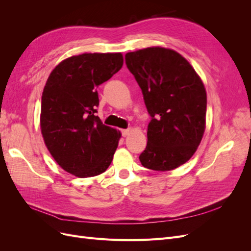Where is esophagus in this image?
Returning a JSON list of instances; mask_svg holds the SVG:
<instances>
[{
    "label": "esophagus",
    "instance_id": "esophagus-1",
    "mask_svg": "<svg viewBox=\"0 0 251 251\" xmlns=\"http://www.w3.org/2000/svg\"><path fill=\"white\" fill-rule=\"evenodd\" d=\"M131 133V128H126V130H121V134H123L124 137H126V136Z\"/></svg>",
    "mask_w": 251,
    "mask_h": 251
}]
</instances>
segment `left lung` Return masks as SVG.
I'll return each instance as SVG.
<instances>
[{
	"instance_id": "left-lung-1",
	"label": "left lung",
	"mask_w": 251,
	"mask_h": 251,
	"mask_svg": "<svg viewBox=\"0 0 251 251\" xmlns=\"http://www.w3.org/2000/svg\"><path fill=\"white\" fill-rule=\"evenodd\" d=\"M150 116L144 168L171 171L198 149L205 131L206 91L187 60L172 49L150 47L126 54Z\"/></svg>"
}]
</instances>
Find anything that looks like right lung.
I'll use <instances>...</instances> for the list:
<instances>
[{"instance_id":"right-lung-1","label":"right lung","mask_w":251,"mask_h":251,"mask_svg":"<svg viewBox=\"0 0 251 251\" xmlns=\"http://www.w3.org/2000/svg\"><path fill=\"white\" fill-rule=\"evenodd\" d=\"M123 65L121 53H83L59 63L45 85L43 138L57 164L74 176H97L113 160L121 135L96 116V88Z\"/></svg>"}]
</instances>
